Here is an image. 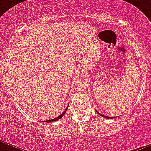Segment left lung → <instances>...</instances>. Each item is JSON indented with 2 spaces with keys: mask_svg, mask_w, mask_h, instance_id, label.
<instances>
[{
  "mask_svg": "<svg viewBox=\"0 0 151 151\" xmlns=\"http://www.w3.org/2000/svg\"><path fill=\"white\" fill-rule=\"evenodd\" d=\"M96 112H97L98 114H100V116H104V118H108V119H113V118H115V117H116V116H105V115H103V114H100V113H99V112H98L97 111H96Z\"/></svg>",
  "mask_w": 151,
  "mask_h": 151,
  "instance_id": "obj_1",
  "label": "left lung"
}]
</instances>
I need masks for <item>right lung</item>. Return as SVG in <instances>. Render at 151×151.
<instances>
[{"label":"right lung","mask_w":151,"mask_h":151,"mask_svg":"<svg viewBox=\"0 0 151 151\" xmlns=\"http://www.w3.org/2000/svg\"><path fill=\"white\" fill-rule=\"evenodd\" d=\"M68 106L67 108H66V109L63 111V113H62V114L59 115V116H58V117H55V118H54V119H49V120H45V121H44V122H45V123H49V122H54V121H56V120H59V119H61V118H62V116H63L64 115H65V113H66V111H67V110H68Z\"/></svg>","instance_id":"1"}]
</instances>
